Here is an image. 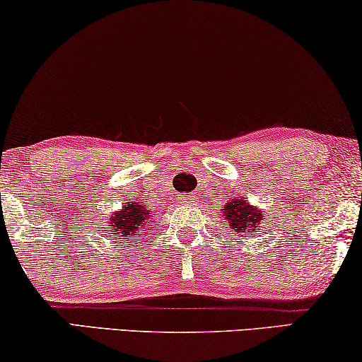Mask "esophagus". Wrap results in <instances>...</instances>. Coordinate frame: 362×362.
Here are the masks:
<instances>
[{
  "mask_svg": "<svg viewBox=\"0 0 362 362\" xmlns=\"http://www.w3.org/2000/svg\"><path fill=\"white\" fill-rule=\"evenodd\" d=\"M192 199H193L192 195H185V197H182V203H192Z\"/></svg>",
  "mask_w": 362,
  "mask_h": 362,
  "instance_id": "obj_1",
  "label": "esophagus"
}]
</instances>
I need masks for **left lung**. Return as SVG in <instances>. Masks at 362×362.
<instances>
[{"label":"left lung","mask_w":362,"mask_h":362,"mask_svg":"<svg viewBox=\"0 0 362 362\" xmlns=\"http://www.w3.org/2000/svg\"><path fill=\"white\" fill-rule=\"evenodd\" d=\"M224 219L228 221L229 228L235 234L245 233L247 237H255L257 233H260V224L265 223L267 216L263 214L260 208L253 206L249 203V199L244 197H234L228 199L224 204Z\"/></svg>","instance_id":"8db88e82"}]
</instances>
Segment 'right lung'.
<instances>
[{
  "label": "right lung",
  "mask_w": 362,
  "mask_h": 362,
  "mask_svg": "<svg viewBox=\"0 0 362 362\" xmlns=\"http://www.w3.org/2000/svg\"><path fill=\"white\" fill-rule=\"evenodd\" d=\"M151 216L153 214H151L149 208L143 206L138 202H128L123 204V209L120 211L110 214V234H113L115 240H122L125 245L138 244V240H141V230L148 228Z\"/></svg>",
  "instance_id": "obj_1"
}]
</instances>
